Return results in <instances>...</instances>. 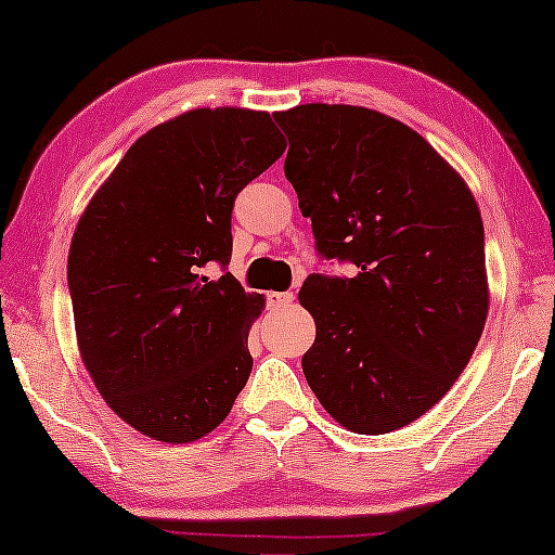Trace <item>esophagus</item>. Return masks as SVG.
<instances>
[{"label": "esophagus", "mask_w": 555, "mask_h": 555, "mask_svg": "<svg viewBox=\"0 0 555 555\" xmlns=\"http://www.w3.org/2000/svg\"><path fill=\"white\" fill-rule=\"evenodd\" d=\"M295 295L293 293H268V306L270 308H285L291 306Z\"/></svg>", "instance_id": "obj_1"}]
</instances>
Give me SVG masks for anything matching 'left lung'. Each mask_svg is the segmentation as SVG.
Segmentation results:
<instances>
[{"label":"left lung","mask_w":555,"mask_h":555,"mask_svg":"<svg viewBox=\"0 0 555 555\" xmlns=\"http://www.w3.org/2000/svg\"><path fill=\"white\" fill-rule=\"evenodd\" d=\"M275 120L318 255L359 270L302 283L315 318L302 374L346 429L406 427L450 391L482 336L490 298L475 196L420 133L378 111L308 103Z\"/></svg>","instance_id":"1"}]
</instances>
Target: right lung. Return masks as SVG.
I'll return each instance as SVG.
<instances>
[{
    "label": "right lung",
    "mask_w": 555,
    "mask_h": 555,
    "mask_svg": "<svg viewBox=\"0 0 555 555\" xmlns=\"http://www.w3.org/2000/svg\"><path fill=\"white\" fill-rule=\"evenodd\" d=\"M283 151L270 113L189 111L143 133L82 211L67 257L80 356L141 435L194 442L245 389L264 298L207 270L230 264L234 199Z\"/></svg>",
    "instance_id": "1"
}]
</instances>
